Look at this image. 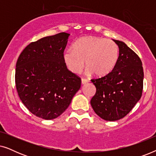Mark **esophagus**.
I'll list each match as a JSON object with an SVG mask.
<instances>
[{
	"label": "esophagus",
	"instance_id": "obj_1",
	"mask_svg": "<svg viewBox=\"0 0 156 156\" xmlns=\"http://www.w3.org/2000/svg\"><path fill=\"white\" fill-rule=\"evenodd\" d=\"M89 81L86 80V79H82V84H86L87 83H88Z\"/></svg>",
	"mask_w": 156,
	"mask_h": 156
}]
</instances>
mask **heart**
<instances>
[{
	"instance_id": "heart-1",
	"label": "heart",
	"mask_w": 156,
	"mask_h": 156,
	"mask_svg": "<svg viewBox=\"0 0 156 156\" xmlns=\"http://www.w3.org/2000/svg\"><path fill=\"white\" fill-rule=\"evenodd\" d=\"M119 48L114 42L104 38L87 36L78 39L64 53L63 59L68 69L80 74L86 62L87 73L101 77L110 73L119 60Z\"/></svg>"
}]
</instances>
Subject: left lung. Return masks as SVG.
<instances>
[{"label":"left lung","mask_w":156,"mask_h":156,"mask_svg":"<svg viewBox=\"0 0 156 156\" xmlns=\"http://www.w3.org/2000/svg\"><path fill=\"white\" fill-rule=\"evenodd\" d=\"M119 48L116 67L106 76L92 79L97 89L91 105L99 117L114 121L126 116L139 101L144 69L139 57L123 42L113 40Z\"/></svg>","instance_id":"1"}]
</instances>
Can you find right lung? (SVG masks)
<instances>
[{
    "label": "right lung",
    "mask_w": 156,
    "mask_h": 156,
    "mask_svg": "<svg viewBox=\"0 0 156 156\" xmlns=\"http://www.w3.org/2000/svg\"><path fill=\"white\" fill-rule=\"evenodd\" d=\"M69 36L60 33L31 42L16 63L19 97L32 114L46 120L60 116L81 87V79L64 62Z\"/></svg>",
    "instance_id": "right-lung-1"
}]
</instances>
